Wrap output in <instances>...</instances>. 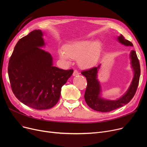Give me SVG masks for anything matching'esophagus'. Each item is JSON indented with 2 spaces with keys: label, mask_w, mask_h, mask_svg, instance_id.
Returning a JSON list of instances; mask_svg holds the SVG:
<instances>
[{
  "label": "esophagus",
  "mask_w": 147,
  "mask_h": 147,
  "mask_svg": "<svg viewBox=\"0 0 147 147\" xmlns=\"http://www.w3.org/2000/svg\"><path fill=\"white\" fill-rule=\"evenodd\" d=\"M78 75H79V71L78 70H76V69H75V70L74 71V72H73V76H78Z\"/></svg>",
  "instance_id": "34e87169"
}]
</instances>
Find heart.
Masks as SVG:
<instances>
[{"label": "heart", "instance_id": "1", "mask_svg": "<svg viewBox=\"0 0 147 147\" xmlns=\"http://www.w3.org/2000/svg\"><path fill=\"white\" fill-rule=\"evenodd\" d=\"M101 43L96 40H82L65 45L64 50L59 51V57L68 61L69 58L78 59L79 65L83 68L94 65L99 59Z\"/></svg>", "mask_w": 147, "mask_h": 147}]
</instances>
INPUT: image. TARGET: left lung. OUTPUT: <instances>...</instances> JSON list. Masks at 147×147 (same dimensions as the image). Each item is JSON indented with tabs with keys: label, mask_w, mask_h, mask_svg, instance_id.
I'll use <instances>...</instances> for the list:
<instances>
[{
	"label": "left lung",
	"mask_w": 147,
	"mask_h": 147,
	"mask_svg": "<svg viewBox=\"0 0 147 147\" xmlns=\"http://www.w3.org/2000/svg\"><path fill=\"white\" fill-rule=\"evenodd\" d=\"M117 39L122 45L127 46H133V44L126 40L121 34L117 37ZM129 58L131 67L134 71V78L127 91L121 97L115 100L107 99L101 96L102 89L98 79V72L101 64L98 67L82 71V74L86 77L88 82L87 88L84 96V99L88 105L92 109L99 112H110L125 105L133 98L140 81L141 69L140 62L135 51H130Z\"/></svg>",
	"instance_id": "8db88e82"
}]
</instances>
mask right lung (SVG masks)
Listing matches in <instances>:
<instances>
[{
  "label": "right lung",
  "mask_w": 147,
  "mask_h": 147,
  "mask_svg": "<svg viewBox=\"0 0 147 147\" xmlns=\"http://www.w3.org/2000/svg\"><path fill=\"white\" fill-rule=\"evenodd\" d=\"M43 33L34 30L15 45L8 65L13 94L32 109L46 110L58 102L61 88L73 73L53 65L51 54L44 51Z\"/></svg>",
  "instance_id": "add662e5"
}]
</instances>
